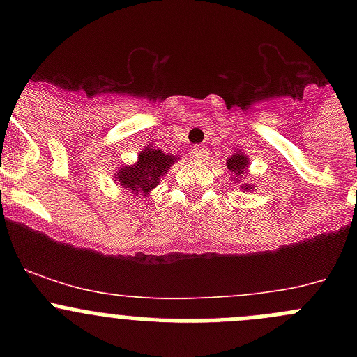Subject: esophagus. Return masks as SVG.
<instances>
[{
    "mask_svg": "<svg viewBox=\"0 0 357 357\" xmlns=\"http://www.w3.org/2000/svg\"><path fill=\"white\" fill-rule=\"evenodd\" d=\"M190 157L195 162H204L205 158H207V150L202 149V146H195V149H192V152H190Z\"/></svg>",
    "mask_w": 357,
    "mask_h": 357,
    "instance_id": "obj_1",
    "label": "esophagus"
}]
</instances>
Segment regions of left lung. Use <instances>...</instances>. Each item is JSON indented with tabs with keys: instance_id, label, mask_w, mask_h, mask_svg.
I'll return each instance as SVG.
<instances>
[{
	"instance_id": "1",
	"label": "left lung",
	"mask_w": 357,
	"mask_h": 357,
	"mask_svg": "<svg viewBox=\"0 0 357 357\" xmlns=\"http://www.w3.org/2000/svg\"><path fill=\"white\" fill-rule=\"evenodd\" d=\"M248 164H250V160H248V157L243 152H240V150H236V152L226 160V165H228L229 172L233 174V181L240 183L243 179V176L248 174ZM242 190L252 192V190H254V185H252V183H242Z\"/></svg>"
}]
</instances>
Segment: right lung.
<instances>
[{
	"mask_svg": "<svg viewBox=\"0 0 357 357\" xmlns=\"http://www.w3.org/2000/svg\"><path fill=\"white\" fill-rule=\"evenodd\" d=\"M178 160V155L174 157L171 153L162 152L150 143L138 153L135 164H122L115 171L114 181L121 188L132 193L135 199L138 195L149 197L152 190L158 186L160 179L167 174L171 165Z\"/></svg>",
	"mask_w": 357,
	"mask_h": 357,
	"instance_id": "1",
	"label": "right lung"
}]
</instances>
